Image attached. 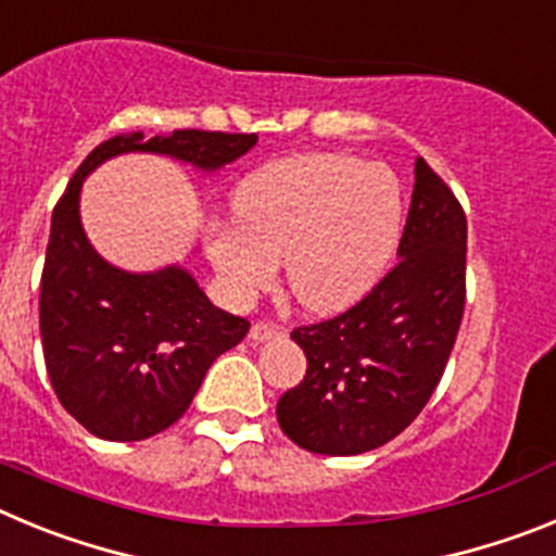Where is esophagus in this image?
Returning a JSON list of instances; mask_svg holds the SVG:
<instances>
[{
    "label": "esophagus",
    "instance_id": "esophagus-1",
    "mask_svg": "<svg viewBox=\"0 0 556 556\" xmlns=\"http://www.w3.org/2000/svg\"><path fill=\"white\" fill-rule=\"evenodd\" d=\"M281 333V328L275 326V323H255L253 328H250V339H253L255 345L258 342H269V339H275Z\"/></svg>",
    "mask_w": 556,
    "mask_h": 556
}]
</instances>
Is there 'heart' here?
Masks as SVG:
<instances>
[{
  "label": "heart",
  "instance_id": "obj_1",
  "mask_svg": "<svg viewBox=\"0 0 556 556\" xmlns=\"http://www.w3.org/2000/svg\"><path fill=\"white\" fill-rule=\"evenodd\" d=\"M239 228L205 239L230 301L250 303L287 269L292 298L331 314L365 298L384 275L404 225V191L387 166L312 152L269 161L233 191Z\"/></svg>",
  "mask_w": 556,
  "mask_h": 556
}]
</instances>
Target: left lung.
Listing matches in <instances>:
<instances>
[{"instance_id": "left-lung-1", "label": "left lung", "mask_w": 556, "mask_h": 556, "mask_svg": "<svg viewBox=\"0 0 556 556\" xmlns=\"http://www.w3.org/2000/svg\"><path fill=\"white\" fill-rule=\"evenodd\" d=\"M465 248L459 200L417 159L401 262L356 306L292 331L308 365L278 401L292 443L326 456L365 454L424 412L459 333Z\"/></svg>"}]
</instances>
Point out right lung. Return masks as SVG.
<instances>
[{"label":"right lung","mask_w":556,"mask_h":556,"mask_svg":"<svg viewBox=\"0 0 556 556\" xmlns=\"http://www.w3.org/2000/svg\"><path fill=\"white\" fill-rule=\"evenodd\" d=\"M255 141V132H122L88 152L58 200L38 301L43 362L63 409L100 440L136 443L169 429L250 323L214 306L180 264L127 273L105 262L80 223L83 180L125 152L217 172Z\"/></svg>","instance_id":"add662e5"}]
</instances>
